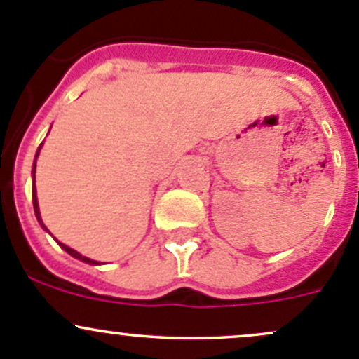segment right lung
Instances as JSON below:
<instances>
[{"instance_id": "obj_1", "label": "right lung", "mask_w": 359, "mask_h": 359, "mask_svg": "<svg viewBox=\"0 0 359 359\" xmlns=\"http://www.w3.org/2000/svg\"><path fill=\"white\" fill-rule=\"evenodd\" d=\"M41 146L43 144H39V147H38V151H36V156H34V163H32V206H34V213H36V219H38V222H39V226L43 227V229L46 231V233H50L48 229H46V226L45 224H43V219H41V213H39V205H38V196H36V159H38V156H39V151H41ZM53 240H55V238H53ZM57 243L60 245V248H64L66 250V252L69 253V255L71 257H74V259H78V260H81V262H86V264H92V266H99L100 262H97V260H92V259H88V257H85V255H81V253L79 252H76V250H72V248H69L67 245H64V243H60L59 240H55Z\"/></svg>"}]
</instances>
